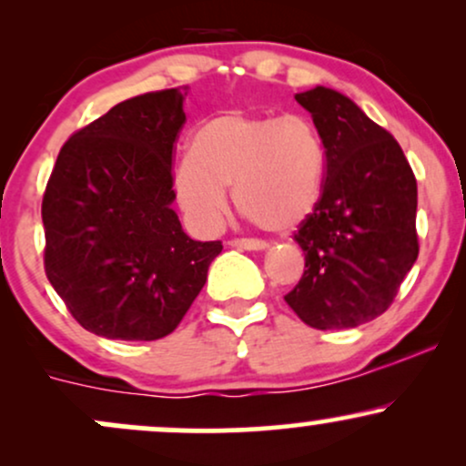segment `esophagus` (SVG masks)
<instances>
[{
	"label": "esophagus",
	"mask_w": 466,
	"mask_h": 466,
	"mask_svg": "<svg viewBox=\"0 0 466 466\" xmlns=\"http://www.w3.org/2000/svg\"><path fill=\"white\" fill-rule=\"evenodd\" d=\"M228 245H232V248H238V249H254V251L267 249L265 240H258V238H232L228 240Z\"/></svg>",
	"instance_id": "esophagus-1"
}]
</instances>
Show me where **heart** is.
Segmentation results:
<instances>
[{
  "label": "heart",
  "instance_id": "1",
  "mask_svg": "<svg viewBox=\"0 0 466 466\" xmlns=\"http://www.w3.org/2000/svg\"><path fill=\"white\" fill-rule=\"evenodd\" d=\"M326 144L307 116L226 111L199 125L190 153L175 166L173 188L186 217L215 228L226 188L248 221L265 232L302 226L322 199Z\"/></svg>",
  "mask_w": 466,
  "mask_h": 466
}]
</instances>
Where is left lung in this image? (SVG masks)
<instances>
[{
  "label": "left lung",
  "mask_w": 466,
  "mask_h": 466,
  "mask_svg": "<svg viewBox=\"0 0 466 466\" xmlns=\"http://www.w3.org/2000/svg\"><path fill=\"white\" fill-rule=\"evenodd\" d=\"M326 144V179L293 238L304 274L285 300L304 324L352 329L386 313L419 256L416 177L403 148L350 98L296 94Z\"/></svg>",
  "instance_id": "left-lung-1"
}]
</instances>
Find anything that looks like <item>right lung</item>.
Listing matches in <instances>:
<instances>
[{
    "label": "right lung",
    "mask_w": 466,
    "mask_h": 466,
    "mask_svg": "<svg viewBox=\"0 0 466 466\" xmlns=\"http://www.w3.org/2000/svg\"><path fill=\"white\" fill-rule=\"evenodd\" d=\"M186 87L111 106L61 147L41 218L46 276L72 318L106 339L177 329L221 240H192L170 203Z\"/></svg>",
    "instance_id": "add662e5"
}]
</instances>
